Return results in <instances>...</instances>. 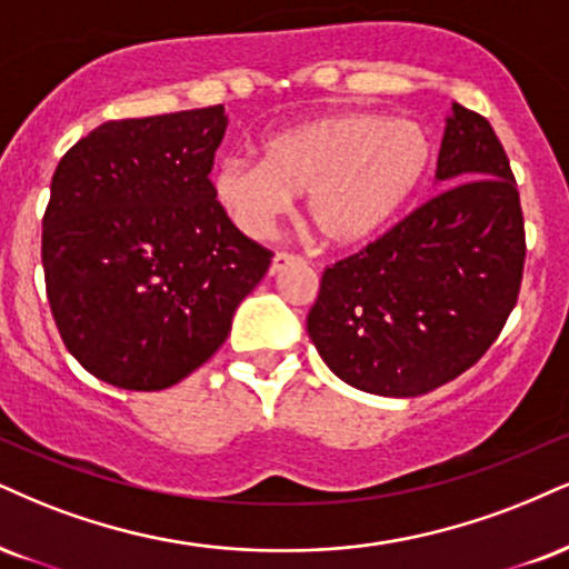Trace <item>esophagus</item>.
<instances>
[{
	"label": "esophagus",
	"instance_id": "esophagus-1",
	"mask_svg": "<svg viewBox=\"0 0 569 569\" xmlns=\"http://www.w3.org/2000/svg\"><path fill=\"white\" fill-rule=\"evenodd\" d=\"M302 262H305L302 257L289 254V251H278V254L272 257V262H270V276H278V272H283L286 267H291V264H302Z\"/></svg>",
	"mask_w": 569,
	"mask_h": 569
}]
</instances>
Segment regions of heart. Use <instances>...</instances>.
<instances>
[{
	"label": "heart",
	"mask_w": 569,
	"mask_h": 569,
	"mask_svg": "<svg viewBox=\"0 0 569 569\" xmlns=\"http://www.w3.org/2000/svg\"><path fill=\"white\" fill-rule=\"evenodd\" d=\"M429 163L432 142L413 121L333 113L272 134L262 161L224 156L211 193L251 238L270 236L293 196H307V214L323 241L360 246L395 222Z\"/></svg>",
	"instance_id": "1"
}]
</instances>
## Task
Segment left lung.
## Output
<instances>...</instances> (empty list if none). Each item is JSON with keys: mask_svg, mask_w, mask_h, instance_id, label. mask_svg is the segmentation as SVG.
I'll return each instance as SVG.
<instances>
[{"mask_svg": "<svg viewBox=\"0 0 569 569\" xmlns=\"http://www.w3.org/2000/svg\"><path fill=\"white\" fill-rule=\"evenodd\" d=\"M440 193L358 254L326 267L307 333L355 389L416 397L475 366L515 310L525 219L506 150L453 102Z\"/></svg>", "mask_w": 569, "mask_h": 569, "instance_id": "left-lung-1", "label": "left lung"}]
</instances>
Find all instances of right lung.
Segmentation results:
<instances>
[{
  "label": "right lung",
  "mask_w": 569,
  "mask_h": 569,
  "mask_svg": "<svg viewBox=\"0 0 569 569\" xmlns=\"http://www.w3.org/2000/svg\"><path fill=\"white\" fill-rule=\"evenodd\" d=\"M222 106L106 121L60 159L42 219L50 310L106 385L156 392L203 366L272 254L211 193Z\"/></svg>",
  "instance_id": "obj_1"
}]
</instances>
